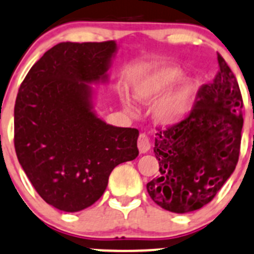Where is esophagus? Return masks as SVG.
<instances>
[{
    "instance_id": "34e87169",
    "label": "esophagus",
    "mask_w": 254,
    "mask_h": 254,
    "mask_svg": "<svg viewBox=\"0 0 254 254\" xmlns=\"http://www.w3.org/2000/svg\"><path fill=\"white\" fill-rule=\"evenodd\" d=\"M137 147H139V151L141 154H145V152L149 151L151 149V140L147 136L146 134L141 132L139 135V139H137Z\"/></svg>"
}]
</instances>
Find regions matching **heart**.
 <instances>
[{"instance_id": "b5f03b06", "label": "heart", "mask_w": 254, "mask_h": 254, "mask_svg": "<svg viewBox=\"0 0 254 254\" xmlns=\"http://www.w3.org/2000/svg\"><path fill=\"white\" fill-rule=\"evenodd\" d=\"M184 72L174 64H159L137 78L132 84V98L136 102H152L169 89L182 77ZM196 92L195 83L191 79H182L162 97L152 110V117L156 124L171 125L179 122L191 105ZM120 102L125 109H131L127 95H120Z\"/></svg>"}]
</instances>
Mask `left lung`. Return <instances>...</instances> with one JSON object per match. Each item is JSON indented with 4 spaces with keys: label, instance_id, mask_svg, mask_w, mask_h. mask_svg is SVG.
Returning <instances> with one entry per match:
<instances>
[{
    "label": "left lung",
    "instance_id": "left-lung-1",
    "mask_svg": "<svg viewBox=\"0 0 254 254\" xmlns=\"http://www.w3.org/2000/svg\"><path fill=\"white\" fill-rule=\"evenodd\" d=\"M220 72L205 84L189 115L160 130L154 152L160 175L147 182L150 197L164 210L187 213L212 201L238 162L243 100L237 79L217 54Z\"/></svg>",
    "mask_w": 254,
    "mask_h": 254
}]
</instances>
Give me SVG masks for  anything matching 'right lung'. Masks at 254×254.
<instances>
[{
	"mask_svg": "<svg viewBox=\"0 0 254 254\" xmlns=\"http://www.w3.org/2000/svg\"><path fill=\"white\" fill-rule=\"evenodd\" d=\"M117 49L115 41L58 43L17 94V159L38 195L64 212L97 202L113 169L139 155V130L107 124L94 112L89 84L108 82Z\"/></svg>",
	"mask_w": 254,
	"mask_h": 254,
	"instance_id": "1",
	"label": "right lung"
}]
</instances>
